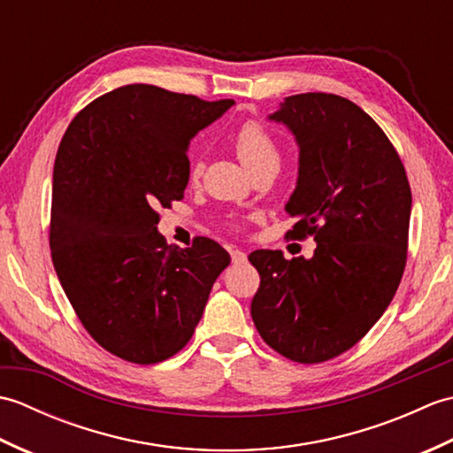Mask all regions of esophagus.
<instances>
[{
  "instance_id": "1",
  "label": "esophagus",
  "mask_w": 453,
  "mask_h": 453,
  "mask_svg": "<svg viewBox=\"0 0 453 453\" xmlns=\"http://www.w3.org/2000/svg\"><path fill=\"white\" fill-rule=\"evenodd\" d=\"M229 255H232L234 265H242V263L247 261V255L242 251V249H232V251H229Z\"/></svg>"
}]
</instances>
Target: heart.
Instances as JSON below:
<instances>
[{"instance_id": "obj_1", "label": "heart", "mask_w": 453, "mask_h": 453, "mask_svg": "<svg viewBox=\"0 0 453 453\" xmlns=\"http://www.w3.org/2000/svg\"><path fill=\"white\" fill-rule=\"evenodd\" d=\"M234 146L239 159L251 173L280 163V151H278L273 134L257 120L239 124L234 132ZM202 171H204V157L195 156L190 161V179L198 180Z\"/></svg>"}]
</instances>
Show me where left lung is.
I'll list each match as a JSON object with an SVG mask.
<instances>
[{
	"label": "left lung",
	"mask_w": 453,
	"mask_h": 453,
	"mask_svg": "<svg viewBox=\"0 0 453 453\" xmlns=\"http://www.w3.org/2000/svg\"><path fill=\"white\" fill-rule=\"evenodd\" d=\"M271 120L300 146L286 237H313L311 258L253 251L261 284L251 317L288 360L326 362L364 339L405 273L411 185L397 150L358 104L333 93L286 97Z\"/></svg>",
	"instance_id": "8db88e82"
}]
</instances>
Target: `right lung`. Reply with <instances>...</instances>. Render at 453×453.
I'll return each instance as SVG.
<instances>
[{
    "label": "right lung",
    "instance_id": "add662e5",
    "mask_svg": "<svg viewBox=\"0 0 453 453\" xmlns=\"http://www.w3.org/2000/svg\"><path fill=\"white\" fill-rule=\"evenodd\" d=\"M232 104L132 83L81 109L60 142L52 263L85 331L122 360L157 364L185 349L229 265L214 239L167 245L157 208L182 198L190 138Z\"/></svg>",
    "mask_w": 453,
    "mask_h": 453
}]
</instances>
